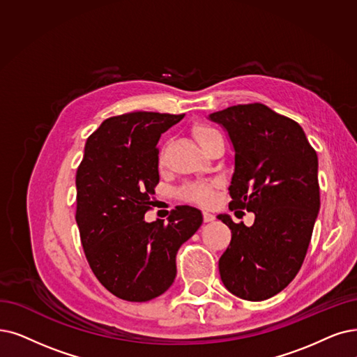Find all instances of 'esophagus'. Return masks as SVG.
Masks as SVG:
<instances>
[{
    "label": "esophagus",
    "mask_w": 357,
    "mask_h": 357,
    "mask_svg": "<svg viewBox=\"0 0 357 357\" xmlns=\"http://www.w3.org/2000/svg\"><path fill=\"white\" fill-rule=\"evenodd\" d=\"M213 220H215V215H213V213H211L208 211H204V221L205 222H212Z\"/></svg>",
    "instance_id": "esophagus-1"
}]
</instances>
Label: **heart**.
Wrapping results in <instances>:
<instances>
[{
	"label": "heart",
	"instance_id": "1",
	"mask_svg": "<svg viewBox=\"0 0 357 357\" xmlns=\"http://www.w3.org/2000/svg\"><path fill=\"white\" fill-rule=\"evenodd\" d=\"M192 133H193L195 139L197 140V144L201 146L213 135H218V132L215 129H212V127H209L206 124H196L192 129ZM215 188H217V183H213V181L188 184V186L183 189V197H186L188 201H192V202L208 205L212 202Z\"/></svg>",
	"mask_w": 357,
	"mask_h": 357
}]
</instances>
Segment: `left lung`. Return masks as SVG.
<instances>
[{"label":"left lung","mask_w":357,"mask_h":357,"mask_svg":"<svg viewBox=\"0 0 357 357\" xmlns=\"http://www.w3.org/2000/svg\"><path fill=\"white\" fill-rule=\"evenodd\" d=\"M234 149L230 209L255 213V222L230 227V246L218 262L225 289L261 302L286 289L301 269L319 212L318 156L294 120L264 104L233 105L209 114Z\"/></svg>","instance_id":"8db88e82"}]
</instances>
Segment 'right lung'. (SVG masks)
<instances>
[{
	"mask_svg": "<svg viewBox=\"0 0 357 357\" xmlns=\"http://www.w3.org/2000/svg\"><path fill=\"white\" fill-rule=\"evenodd\" d=\"M183 117L137 111L107 119L88 137L77 168L84 255L99 282L127 302H148L171 287L176 255L204 221L188 205L171 211L167 224L145 221L160 181L156 144Z\"/></svg>",
	"mask_w": 357,
	"mask_h": 357,
	"instance_id": "right-lung-1",
	"label": "right lung"
}]
</instances>
